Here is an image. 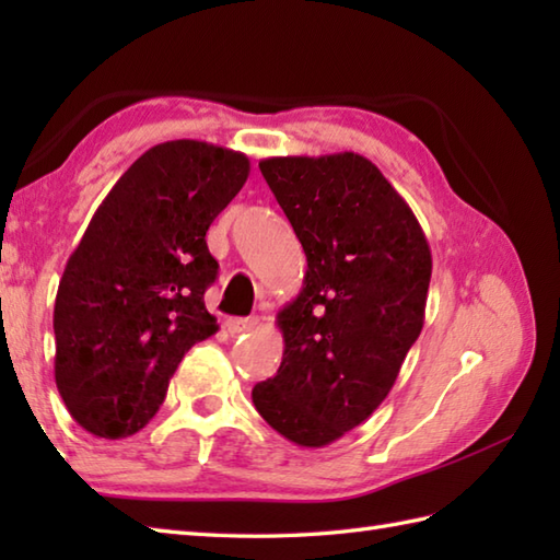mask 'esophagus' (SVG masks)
<instances>
[{
	"label": "esophagus",
	"mask_w": 560,
	"mask_h": 560,
	"mask_svg": "<svg viewBox=\"0 0 560 560\" xmlns=\"http://www.w3.org/2000/svg\"><path fill=\"white\" fill-rule=\"evenodd\" d=\"M259 325L257 317H229L225 319V329L231 331V335H245V331L255 329Z\"/></svg>",
	"instance_id": "obj_1"
}]
</instances>
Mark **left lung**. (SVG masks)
<instances>
[{
  "mask_svg": "<svg viewBox=\"0 0 560 560\" xmlns=\"http://www.w3.org/2000/svg\"><path fill=\"white\" fill-rule=\"evenodd\" d=\"M259 171L305 249L303 289L277 315L279 371L255 409L301 447H325L389 395L423 329L431 247L377 165L353 151L273 156Z\"/></svg>",
  "mask_w": 560,
  "mask_h": 560,
  "instance_id": "obj_1",
  "label": "left lung"
}]
</instances>
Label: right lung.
Wrapping results in <instances>:
<instances>
[{"instance_id":"add662e5","label":"right lung","mask_w":560,"mask_h":560,"mask_svg":"<svg viewBox=\"0 0 560 560\" xmlns=\"http://www.w3.org/2000/svg\"><path fill=\"white\" fill-rule=\"evenodd\" d=\"M245 153L175 139L129 165L93 213L55 299V383L98 438L141 431L183 355L217 335L205 291L211 221L241 192Z\"/></svg>"}]
</instances>
